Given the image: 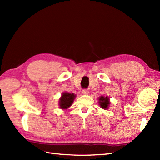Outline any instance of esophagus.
<instances>
[{
    "label": "esophagus",
    "mask_w": 160,
    "mask_h": 160,
    "mask_svg": "<svg viewBox=\"0 0 160 160\" xmlns=\"http://www.w3.org/2000/svg\"><path fill=\"white\" fill-rule=\"evenodd\" d=\"M82 93L84 95H87L88 93H89V91L87 90V89H83L82 91Z\"/></svg>",
    "instance_id": "1"
}]
</instances>
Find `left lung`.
I'll return each mask as SVG.
<instances>
[{"instance_id": "1", "label": "left lung", "mask_w": 160, "mask_h": 160, "mask_svg": "<svg viewBox=\"0 0 160 160\" xmlns=\"http://www.w3.org/2000/svg\"><path fill=\"white\" fill-rule=\"evenodd\" d=\"M99 104L100 105V107L104 108V109H107V108L108 107V104H110L109 102V98H108L107 96V97H104V96H101L99 98Z\"/></svg>"}]
</instances>
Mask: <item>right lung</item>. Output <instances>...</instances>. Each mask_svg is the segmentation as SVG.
Wrapping results in <instances>:
<instances>
[{"mask_svg": "<svg viewBox=\"0 0 160 160\" xmlns=\"http://www.w3.org/2000/svg\"><path fill=\"white\" fill-rule=\"evenodd\" d=\"M76 96L73 93H64L62 95V97L60 99L59 105L60 108L66 109L68 107H69L72 104L73 100Z\"/></svg>", "mask_w": 160, "mask_h": 160, "instance_id": "right-lung-1", "label": "right lung"}]
</instances>
